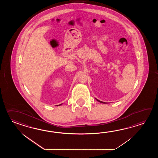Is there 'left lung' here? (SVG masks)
I'll list each match as a JSON object with an SVG mask.
<instances>
[{"label": "left lung", "instance_id": "8db88e82", "mask_svg": "<svg viewBox=\"0 0 158 158\" xmlns=\"http://www.w3.org/2000/svg\"><path fill=\"white\" fill-rule=\"evenodd\" d=\"M95 99L97 100V101H98V102H100V103H105V102H102V101H99L98 99H97V98H95Z\"/></svg>", "mask_w": 158, "mask_h": 158}]
</instances>
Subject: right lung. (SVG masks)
Listing matches in <instances>:
<instances>
[{"instance_id": "right-lung-1", "label": "right lung", "mask_w": 158, "mask_h": 158, "mask_svg": "<svg viewBox=\"0 0 158 158\" xmlns=\"http://www.w3.org/2000/svg\"><path fill=\"white\" fill-rule=\"evenodd\" d=\"M61 104H59V106H60V105H61Z\"/></svg>"}]
</instances>
